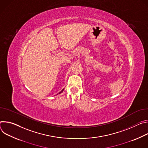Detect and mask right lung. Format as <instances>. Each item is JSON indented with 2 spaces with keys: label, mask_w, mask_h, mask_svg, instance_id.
Wrapping results in <instances>:
<instances>
[{
  "label": "right lung",
  "mask_w": 148,
  "mask_h": 148,
  "mask_svg": "<svg viewBox=\"0 0 148 148\" xmlns=\"http://www.w3.org/2000/svg\"><path fill=\"white\" fill-rule=\"evenodd\" d=\"M64 89H62V91H60V92L58 94H60V93H61V92L63 91V90H64Z\"/></svg>",
  "instance_id": "add662e5"
}]
</instances>
